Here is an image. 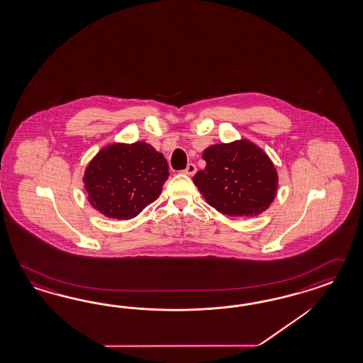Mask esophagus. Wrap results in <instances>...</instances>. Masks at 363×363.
Instances as JSON below:
<instances>
[{
  "mask_svg": "<svg viewBox=\"0 0 363 363\" xmlns=\"http://www.w3.org/2000/svg\"><path fill=\"white\" fill-rule=\"evenodd\" d=\"M195 172H196V167H195L194 164H187V167H186L185 170H184V173L187 174V176H194Z\"/></svg>",
  "mask_w": 363,
  "mask_h": 363,
  "instance_id": "esophagus-1",
  "label": "esophagus"
}]
</instances>
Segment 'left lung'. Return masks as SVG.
<instances>
[{"label": "left lung", "instance_id": "left-lung-1", "mask_svg": "<svg viewBox=\"0 0 363 363\" xmlns=\"http://www.w3.org/2000/svg\"><path fill=\"white\" fill-rule=\"evenodd\" d=\"M206 168L193 181L206 202L228 216H257L269 208L278 189L273 161L245 139L210 145Z\"/></svg>", "mask_w": 363, "mask_h": 363}]
</instances>
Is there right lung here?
<instances>
[{
  "mask_svg": "<svg viewBox=\"0 0 363 363\" xmlns=\"http://www.w3.org/2000/svg\"><path fill=\"white\" fill-rule=\"evenodd\" d=\"M168 177L167 160L150 144L114 143L89 162L82 181L94 210L127 220L159 198Z\"/></svg>",
  "mask_w": 363,
  "mask_h": 363,
  "instance_id": "1",
  "label": "right lung"
}]
</instances>
